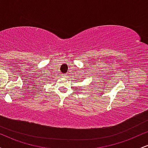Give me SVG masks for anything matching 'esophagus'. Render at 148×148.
<instances>
[{"mask_svg":"<svg viewBox=\"0 0 148 148\" xmlns=\"http://www.w3.org/2000/svg\"><path fill=\"white\" fill-rule=\"evenodd\" d=\"M62 76H63V77H66V76H67V74H62Z\"/></svg>","mask_w":148,"mask_h":148,"instance_id":"34e87169","label":"esophagus"}]
</instances>
